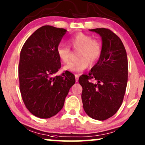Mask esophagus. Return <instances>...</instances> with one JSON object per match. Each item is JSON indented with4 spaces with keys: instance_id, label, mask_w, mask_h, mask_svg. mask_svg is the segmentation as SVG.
I'll return each mask as SVG.
<instances>
[{
    "instance_id": "esophagus-1",
    "label": "esophagus",
    "mask_w": 145,
    "mask_h": 145,
    "mask_svg": "<svg viewBox=\"0 0 145 145\" xmlns=\"http://www.w3.org/2000/svg\"><path fill=\"white\" fill-rule=\"evenodd\" d=\"M75 78H76V82H77L78 81V78H79V75L76 74V75H75Z\"/></svg>"
}]
</instances>
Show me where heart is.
I'll return each instance as SVG.
<instances>
[{"label": "heart", "instance_id": "obj_1", "mask_svg": "<svg viewBox=\"0 0 145 145\" xmlns=\"http://www.w3.org/2000/svg\"><path fill=\"white\" fill-rule=\"evenodd\" d=\"M69 44L75 50H78V59L68 63L64 67L65 70L71 72H82L98 61L101 54V45L96 39H93L89 35L78 33L69 39ZM57 54L63 63L70 59L71 50L67 45L61 43L57 47Z\"/></svg>", "mask_w": 145, "mask_h": 145}]
</instances>
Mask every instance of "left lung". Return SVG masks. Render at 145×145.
<instances>
[{"label":"left lung","mask_w":145,"mask_h":145,"mask_svg":"<svg viewBox=\"0 0 145 145\" xmlns=\"http://www.w3.org/2000/svg\"><path fill=\"white\" fill-rule=\"evenodd\" d=\"M89 31L101 36V54L89 74L81 76L78 82L82 87L85 112L92 119L104 121L117 112L123 100L128 76L127 53L120 38L110 29Z\"/></svg>","instance_id":"obj_1"}]
</instances>
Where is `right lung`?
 Returning a JSON list of instances; mask_svg holds the SVG:
<instances>
[{"mask_svg":"<svg viewBox=\"0 0 145 145\" xmlns=\"http://www.w3.org/2000/svg\"><path fill=\"white\" fill-rule=\"evenodd\" d=\"M67 30L41 26L24 43L20 56L18 76L22 98L33 115L48 119L63 108L75 76L66 71L54 76L61 68L57 47Z\"/></svg>","mask_w":145,"mask_h":145,"instance_id":"right-lung-1","label":"right lung"}]
</instances>
